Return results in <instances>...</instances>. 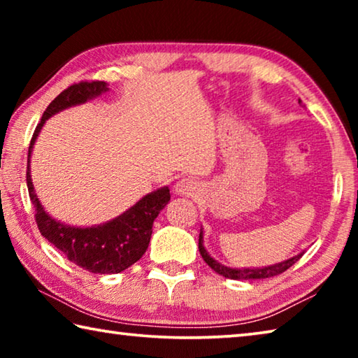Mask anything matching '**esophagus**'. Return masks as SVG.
<instances>
[{
    "label": "esophagus",
    "mask_w": 358,
    "mask_h": 358,
    "mask_svg": "<svg viewBox=\"0 0 358 358\" xmlns=\"http://www.w3.org/2000/svg\"><path fill=\"white\" fill-rule=\"evenodd\" d=\"M197 189V183L191 178H181L180 181H177V185H175V192L180 194V196H194Z\"/></svg>",
    "instance_id": "obj_1"
}]
</instances>
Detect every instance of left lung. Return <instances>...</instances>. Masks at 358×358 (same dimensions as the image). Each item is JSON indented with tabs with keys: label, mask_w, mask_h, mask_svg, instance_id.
Returning <instances> with one entry per match:
<instances>
[{
	"label": "left lung",
	"mask_w": 358,
	"mask_h": 358,
	"mask_svg": "<svg viewBox=\"0 0 358 358\" xmlns=\"http://www.w3.org/2000/svg\"><path fill=\"white\" fill-rule=\"evenodd\" d=\"M203 235L201 232L199 235V251H201V256L203 257L205 262L208 264L210 268H213L217 275H221L224 278H229V280H262V278H270V276H276L290 268L296 260H299L303 252L299 254L289 260H284L281 264L271 265V266H265V268H243V270H237V268H229V266H224L220 262H216L215 259H211L208 256V252L205 251L203 248Z\"/></svg>",
	"instance_id": "left-lung-1"
}]
</instances>
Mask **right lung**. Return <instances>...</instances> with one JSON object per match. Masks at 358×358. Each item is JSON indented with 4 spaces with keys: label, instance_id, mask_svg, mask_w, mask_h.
I'll use <instances>...</instances> for the list:
<instances>
[{
    "label": "right lung",
    "instance_id": "add662e5",
    "mask_svg": "<svg viewBox=\"0 0 358 358\" xmlns=\"http://www.w3.org/2000/svg\"><path fill=\"white\" fill-rule=\"evenodd\" d=\"M106 90V82L83 80L72 83L71 87L59 93L48 104L36 126L28 148V162L36 137L47 118L63 108L82 104V102L104 93ZM27 186L29 199L34 205V220L42 237H45L53 246L58 248L72 264L92 271V273L101 275L120 273L143 256L150 243L151 232H153V221L171 201L169 187H162V189L145 196L134 207H131L126 213L115 220L102 224V226L80 229L64 226L45 213L34 194L29 166L27 167Z\"/></svg>",
    "mask_w": 358,
    "mask_h": 358
}]
</instances>
